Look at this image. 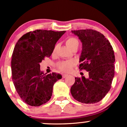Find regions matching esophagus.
I'll use <instances>...</instances> for the list:
<instances>
[{"label":"esophagus","instance_id":"1","mask_svg":"<svg viewBox=\"0 0 127 127\" xmlns=\"http://www.w3.org/2000/svg\"><path fill=\"white\" fill-rule=\"evenodd\" d=\"M67 75H66V74H64V75H62V77H63V78H66L67 76Z\"/></svg>","mask_w":127,"mask_h":127}]
</instances>
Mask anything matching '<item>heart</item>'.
I'll list each match as a JSON object with an SVG mask.
<instances>
[{"label": "heart", "instance_id": "b5f03b06", "mask_svg": "<svg viewBox=\"0 0 127 127\" xmlns=\"http://www.w3.org/2000/svg\"><path fill=\"white\" fill-rule=\"evenodd\" d=\"M65 45L70 50H72L75 48H78L79 46V41L76 38L74 37H69L65 40ZM57 49V46H55L53 50V54L56 52ZM76 64L73 61H62L57 64V67L61 72L68 73L72 70Z\"/></svg>", "mask_w": 127, "mask_h": 127}]
</instances>
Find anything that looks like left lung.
Wrapping results in <instances>:
<instances>
[{"label": "left lung", "instance_id": "8db88e82", "mask_svg": "<svg viewBox=\"0 0 127 127\" xmlns=\"http://www.w3.org/2000/svg\"><path fill=\"white\" fill-rule=\"evenodd\" d=\"M72 32L82 43L79 68L88 72L89 78H75L71 94L79 102L96 103L105 97L111 88L115 75L113 48L105 36L96 30L86 29Z\"/></svg>", "mask_w": 127, "mask_h": 127}]
</instances>
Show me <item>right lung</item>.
I'll use <instances>...</instances> for the list:
<instances>
[{
    "label": "right lung",
    "mask_w": 127,
    "mask_h": 127,
    "mask_svg": "<svg viewBox=\"0 0 127 127\" xmlns=\"http://www.w3.org/2000/svg\"><path fill=\"white\" fill-rule=\"evenodd\" d=\"M65 31L36 30L26 33L16 43L12 55L14 85L20 98L32 106H39L50 100L54 84L60 74L43 73L40 63L49 57L55 43Z\"/></svg>",
    "instance_id": "right-lung-1"
}]
</instances>
